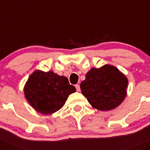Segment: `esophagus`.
<instances>
[{
	"mask_svg": "<svg viewBox=\"0 0 150 150\" xmlns=\"http://www.w3.org/2000/svg\"><path fill=\"white\" fill-rule=\"evenodd\" d=\"M75 88H76L77 91H78V92H79V91H80V85H78V84L75 85Z\"/></svg>",
	"mask_w": 150,
	"mask_h": 150,
	"instance_id": "esophagus-1",
	"label": "esophagus"
}]
</instances>
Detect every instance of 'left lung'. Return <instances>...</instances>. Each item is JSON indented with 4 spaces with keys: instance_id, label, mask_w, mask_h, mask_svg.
I'll return each instance as SVG.
<instances>
[{
    "instance_id": "8db88e82",
    "label": "left lung",
    "mask_w": 150,
    "mask_h": 150,
    "mask_svg": "<svg viewBox=\"0 0 150 150\" xmlns=\"http://www.w3.org/2000/svg\"><path fill=\"white\" fill-rule=\"evenodd\" d=\"M128 80L113 66L92 68L80 83L82 93L93 108L109 111L120 105L127 95Z\"/></svg>"
}]
</instances>
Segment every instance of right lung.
I'll return each instance as SVG.
<instances>
[{
    "label": "right lung",
    "instance_id": "right-lung-1",
    "mask_svg": "<svg viewBox=\"0 0 150 150\" xmlns=\"http://www.w3.org/2000/svg\"><path fill=\"white\" fill-rule=\"evenodd\" d=\"M75 86L64 76L52 71L37 70L30 75L24 87L26 100L38 112L51 114L63 106L70 94L75 92Z\"/></svg>",
    "mask_w": 150,
    "mask_h": 150
}]
</instances>
